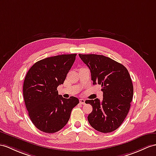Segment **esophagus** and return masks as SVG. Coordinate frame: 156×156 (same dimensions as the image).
Segmentation results:
<instances>
[{
    "instance_id": "esophagus-1",
    "label": "esophagus",
    "mask_w": 156,
    "mask_h": 156,
    "mask_svg": "<svg viewBox=\"0 0 156 156\" xmlns=\"http://www.w3.org/2000/svg\"><path fill=\"white\" fill-rule=\"evenodd\" d=\"M79 102H80L81 104H82V105H85V99H80L79 100Z\"/></svg>"
}]
</instances>
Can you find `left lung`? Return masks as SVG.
<instances>
[{
  "label": "left lung",
  "instance_id": "8db88e82",
  "mask_svg": "<svg viewBox=\"0 0 156 156\" xmlns=\"http://www.w3.org/2000/svg\"><path fill=\"white\" fill-rule=\"evenodd\" d=\"M89 68L93 85H101L103 99L87 100L93 107L87 119L96 130L108 133L124 122L130 108L133 85L128 71L123 65L102 55L79 54Z\"/></svg>",
  "mask_w": 156,
  "mask_h": 156
}]
</instances>
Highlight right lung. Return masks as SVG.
I'll return each mask as SVG.
<instances>
[{
	"label": "right lung",
	"instance_id": "right-lung-1",
	"mask_svg": "<svg viewBox=\"0 0 156 156\" xmlns=\"http://www.w3.org/2000/svg\"><path fill=\"white\" fill-rule=\"evenodd\" d=\"M77 54H63L35 63L26 74L23 95L30 120L37 129L54 133L66 126L71 112L79 103L75 97L59 95L58 87L63 84Z\"/></svg>",
	"mask_w": 156,
	"mask_h": 156
}]
</instances>
